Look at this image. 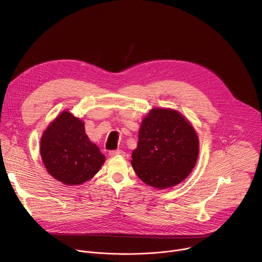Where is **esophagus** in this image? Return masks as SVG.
I'll return each instance as SVG.
<instances>
[{
    "instance_id": "1",
    "label": "esophagus",
    "mask_w": 262,
    "mask_h": 262,
    "mask_svg": "<svg viewBox=\"0 0 262 262\" xmlns=\"http://www.w3.org/2000/svg\"><path fill=\"white\" fill-rule=\"evenodd\" d=\"M108 156L111 158H116V157H124L125 152L123 150H112L108 152Z\"/></svg>"
}]
</instances>
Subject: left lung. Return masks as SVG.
<instances>
[{
    "instance_id": "8db88e82",
    "label": "left lung",
    "mask_w": 262,
    "mask_h": 262,
    "mask_svg": "<svg viewBox=\"0 0 262 262\" xmlns=\"http://www.w3.org/2000/svg\"><path fill=\"white\" fill-rule=\"evenodd\" d=\"M199 156V139L178 111L154 107L142 120L132 166L146 184L164 190L190 175Z\"/></svg>"
}]
</instances>
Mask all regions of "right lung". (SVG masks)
Listing matches in <instances>:
<instances>
[{
	"mask_svg": "<svg viewBox=\"0 0 262 262\" xmlns=\"http://www.w3.org/2000/svg\"><path fill=\"white\" fill-rule=\"evenodd\" d=\"M40 156L50 175L66 185L90 180L105 161L86 135L84 121L68 111L60 113L43 132Z\"/></svg>",
	"mask_w": 262,
	"mask_h": 262,
	"instance_id": "obj_1",
	"label": "right lung"
}]
</instances>
